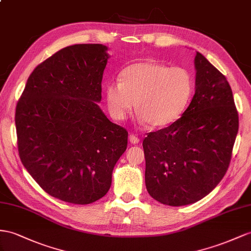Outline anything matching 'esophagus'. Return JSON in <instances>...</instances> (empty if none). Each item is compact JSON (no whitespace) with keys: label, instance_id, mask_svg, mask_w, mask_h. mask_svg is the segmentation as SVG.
<instances>
[{"label":"esophagus","instance_id":"obj_1","mask_svg":"<svg viewBox=\"0 0 251 251\" xmlns=\"http://www.w3.org/2000/svg\"><path fill=\"white\" fill-rule=\"evenodd\" d=\"M129 141H130V143H132V144H138L140 142V139L137 136H134V134H130Z\"/></svg>","mask_w":251,"mask_h":251}]
</instances>
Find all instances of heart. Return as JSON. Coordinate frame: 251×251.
<instances>
[{"instance_id":"heart-1","label":"heart","mask_w":251,"mask_h":251,"mask_svg":"<svg viewBox=\"0 0 251 251\" xmlns=\"http://www.w3.org/2000/svg\"><path fill=\"white\" fill-rule=\"evenodd\" d=\"M192 93L193 79L187 69L146 60L126 67L120 81L108 83L106 101L114 120H125L136 100L142 123L165 127L181 117Z\"/></svg>"}]
</instances>
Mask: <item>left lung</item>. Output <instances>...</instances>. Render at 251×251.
<instances>
[{"mask_svg":"<svg viewBox=\"0 0 251 251\" xmlns=\"http://www.w3.org/2000/svg\"><path fill=\"white\" fill-rule=\"evenodd\" d=\"M195 69V94L182 117L143 141L147 192L173 207L201 201L220 183L239 130L226 77L198 52Z\"/></svg>","mask_w":251,"mask_h":251,"instance_id":"1","label":"left lung"}]
</instances>
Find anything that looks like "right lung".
Returning a JSON list of instances; mask_svg holds the SVG:
<instances>
[{"mask_svg": "<svg viewBox=\"0 0 251 251\" xmlns=\"http://www.w3.org/2000/svg\"><path fill=\"white\" fill-rule=\"evenodd\" d=\"M106 50L102 44L58 50L35 68L17 104L21 162L43 191L66 202L105 196L127 147V130L98 105Z\"/></svg>", "mask_w": 251, "mask_h": 251, "instance_id": "1", "label": "right lung"}]
</instances>
